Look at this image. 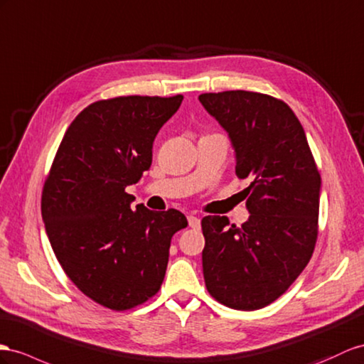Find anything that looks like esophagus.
Segmentation results:
<instances>
[{
    "instance_id": "34e87169",
    "label": "esophagus",
    "mask_w": 364,
    "mask_h": 364,
    "mask_svg": "<svg viewBox=\"0 0 364 364\" xmlns=\"http://www.w3.org/2000/svg\"><path fill=\"white\" fill-rule=\"evenodd\" d=\"M189 226L192 228V229H200V226H201V220L198 218V217H195V215H189Z\"/></svg>"
}]
</instances>
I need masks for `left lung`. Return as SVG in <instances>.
Listing matches in <instances>:
<instances>
[{"label": "left lung", "mask_w": 364, "mask_h": 364, "mask_svg": "<svg viewBox=\"0 0 364 364\" xmlns=\"http://www.w3.org/2000/svg\"><path fill=\"white\" fill-rule=\"evenodd\" d=\"M201 105L228 130L235 173L250 217L201 220L203 275L221 304L257 311L282 296L303 272L318 237L321 176L304 129L284 101L259 92L201 93Z\"/></svg>", "instance_id": "left-lung-1"}]
</instances>
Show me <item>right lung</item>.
<instances>
[{
    "mask_svg": "<svg viewBox=\"0 0 364 364\" xmlns=\"http://www.w3.org/2000/svg\"><path fill=\"white\" fill-rule=\"evenodd\" d=\"M183 95L115 97L92 102L64 134L46 176L41 215L63 271L110 311H129L158 294L171 240L188 226L176 209H130L126 192L152 164L158 130Z\"/></svg>",
    "mask_w": 364,
    "mask_h": 364,
    "instance_id": "1",
    "label": "right lung"
}]
</instances>
